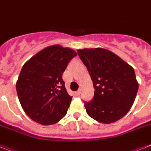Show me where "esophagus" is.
Segmentation results:
<instances>
[{"label": "esophagus", "mask_w": 151, "mask_h": 151, "mask_svg": "<svg viewBox=\"0 0 151 151\" xmlns=\"http://www.w3.org/2000/svg\"><path fill=\"white\" fill-rule=\"evenodd\" d=\"M78 94H81V87H80L79 89H78Z\"/></svg>", "instance_id": "esophagus-1"}]
</instances>
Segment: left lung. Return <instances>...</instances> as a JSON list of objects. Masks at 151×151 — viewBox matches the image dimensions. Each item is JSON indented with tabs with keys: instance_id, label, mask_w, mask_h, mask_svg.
Returning a JSON list of instances; mask_svg holds the SVG:
<instances>
[{
	"instance_id": "left-lung-1",
	"label": "left lung",
	"mask_w": 151,
	"mask_h": 151,
	"mask_svg": "<svg viewBox=\"0 0 151 151\" xmlns=\"http://www.w3.org/2000/svg\"><path fill=\"white\" fill-rule=\"evenodd\" d=\"M78 54L95 90L92 101H83L87 114L103 124L122 118L132 107L138 91L134 68L103 48H85Z\"/></svg>"
}]
</instances>
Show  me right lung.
Masks as SVG:
<instances>
[{
	"instance_id": "right-lung-1",
	"label": "right lung",
	"mask_w": 151,
	"mask_h": 151,
	"mask_svg": "<svg viewBox=\"0 0 151 151\" xmlns=\"http://www.w3.org/2000/svg\"><path fill=\"white\" fill-rule=\"evenodd\" d=\"M75 56L72 49L54 45L24 64L16 90L22 108L34 121L54 124L66 115L72 97L67 92L62 75Z\"/></svg>"
}]
</instances>
